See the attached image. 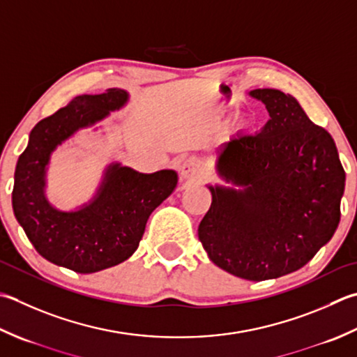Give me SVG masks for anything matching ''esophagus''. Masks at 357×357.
I'll return each mask as SVG.
<instances>
[{"mask_svg":"<svg viewBox=\"0 0 357 357\" xmlns=\"http://www.w3.org/2000/svg\"><path fill=\"white\" fill-rule=\"evenodd\" d=\"M179 173L183 179L193 181L199 179L204 174V169H202V164L197 158H185L179 165Z\"/></svg>","mask_w":357,"mask_h":357,"instance_id":"obj_1","label":"esophagus"}]
</instances>
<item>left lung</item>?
I'll use <instances>...</instances> for the list:
<instances>
[{"instance_id":"left-lung-1","label":"left lung","mask_w":357,"mask_h":357,"mask_svg":"<svg viewBox=\"0 0 357 357\" xmlns=\"http://www.w3.org/2000/svg\"><path fill=\"white\" fill-rule=\"evenodd\" d=\"M269 121L238 131L216 151L222 184L198 236L216 266L244 280L278 278L303 268L336 232L345 172L330 132L314 125L296 97L249 93Z\"/></svg>"}]
</instances>
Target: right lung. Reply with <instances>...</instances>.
Segmentation results:
<instances>
[{
  "label": "right lung",
  "instance_id": "obj_1",
  "mask_svg": "<svg viewBox=\"0 0 357 357\" xmlns=\"http://www.w3.org/2000/svg\"><path fill=\"white\" fill-rule=\"evenodd\" d=\"M130 100L125 89L77 96L32 128L15 169L12 207L37 252L57 266L93 274L135 254L151 212L173 193L174 170L141 173L111 162L85 204L60 211L46 197L47 169L57 146L77 131L94 127ZM97 130V128H94Z\"/></svg>",
  "mask_w": 357,
  "mask_h": 357
}]
</instances>
